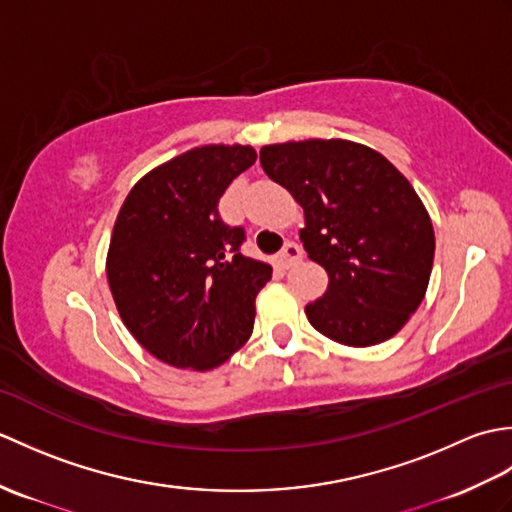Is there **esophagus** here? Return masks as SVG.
<instances>
[{
	"instance_id": "esophagus-1",
	"label": "esophagus",
	"mask_w": 512,
	"mask_h": 512,
	"mask_svg": "<svg viewBox=\"0 0 512 512\" xmlns=\"http://www.w3.org/2000/svg\"><path fill=\"white\" fill-rule=\"evenodd\" d=\"M301 257H303V250L299 248V244L288 242V244H284V248H281L279 253H277V264H279L281 268H290V266H295Z\"/></svg>"
}]
</instances>
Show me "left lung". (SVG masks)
I'll use <instances>...</instances> for the list:
<instances>
[{
	"instance_id": "1",
	"label": "left lung",
	"mask_w": 512,
	"mask_h": 512,
	"mask_svg": "<svg viewBox=\"0 0 512 512\" xmlns=\"http://www.w3.org/2000/svg\"><path fill=\"white\" fill-rule=\"evenodd\" d=\"M259 162L301 204L303 248L330 277L306 306L312 328L350 347L391 339L422 303L436 250L409 180L378 151L341 138L266 145Z\"/></svg>"
}]
</instances>
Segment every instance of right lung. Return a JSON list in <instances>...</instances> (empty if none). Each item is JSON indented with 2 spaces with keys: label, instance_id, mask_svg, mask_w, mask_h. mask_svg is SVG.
Returning <instances> with one entry per match:
<instances>
[{
  "label": "right lung",
  "instance_id": "1",
  "mask_svg": "<svg viewBox=\"0 0 512 512\" xmlns=\"http://www.w3.org/2000/svg\"><path fill=\"white\" fill-rule=\"evenodd\" d=\"M255 160L244 145L195 147L140 178L118 211L107 281L127 330L162 363L206 372L253 332L273 268L242 255L244 228L217 204Z\"/></svg>",
  "mask_w": 512,
  "mask_h": 512
}]
</instances>
